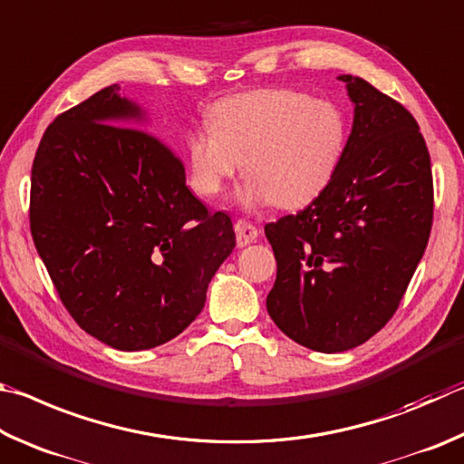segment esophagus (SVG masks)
Returning a JSON list of instances; mask_svg holds the SVG:
<instances>
[{"instance_id":"34e87169","label":"esophagus","mask_w":464,"mask_h":464,"mask_svg":"<svg viewBox=\"0 0 464 464\" xmlns=\"http://www.w3.org/2000/svg\"><path fill=\"white\" fill-rule=\"evenodd\" d=\"M234 230H237L238 246L250 245V242H255L258 238V234H261V230L250 222H246V219H238V222L234 224Z\"/></svg>"}]
</instances>
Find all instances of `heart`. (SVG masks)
<instances>
[{"label":"heart","instance_id":"obj_1","mask_svg":"<svg viewBox=\"0 0 464 464\" xmlns=\"http://www.w3.org/2000/svg\"><path fill=\"white\" fill-rule=\"evenodd\" d=\"M346 142L348 121L334 102L255 89L211 105L209 128L193 130L185 146L193 189L203 198L222 193L245 160V206L297 209L330 185Z\"/></svg>","mask_w":464,"mask_h":464}]
</instances>
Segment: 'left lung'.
Masks as SVG:
<instances>
[{
  "label": "left lung",
  "mask_w": 464,
  "mask_h": 464,
  "mask_svg": "<svg viewBox=\"0 0 464 464\" xmlns=\"http://www.w3.org/2000/svg\"><path fill=\"white\" fill-rule=\"evenodd\" d=\"M338 79L354 103L343 162L310 206L265 226L277 258L266 310L283 334L328 354L367 343L392 320L434 214L418 121L364 79Z\"/></svg>",
  "instance_id": "8db88e82"
}]
</instances>
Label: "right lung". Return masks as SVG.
<instances>
[{
	"label": "right lung",
	"instance_id": "add662e5",
	"mask_svg": "<svg viewBox=\"0 0 464 464\" xmlns=\"http://www.w3.org/2000/svg\"><path fill=\"white\" fill-rule=\"evenodd\" d=\"M144 121L120 85L93 93L46 128L30 189L32 238L61 302L128 353L181 334L237 246L232 219L209 214Z\"/></svg>",
	"mask_w": 464,
	"mask_h": 464
}]
</instances>
